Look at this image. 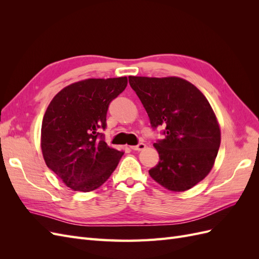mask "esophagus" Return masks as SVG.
I'll use <instances>...</instances> for the list:
<instances>
[{
  "label": "esophagus",
  "mask_w": 259,
  "mask_h": 259,
  "mask_svg": "<svg viewBox=\"0 0 259 259\" xmlns=\"http://www.w3.org/2000/svg\"><path fill=\"white\" fill-rule=\"evenodd\" d=\"M145 148H146V145L144 143H139L136 146H132L131 147L132 150H135V151H140V150H143V149H145Z\"/></svg>",
  "instance_id": "obj_1"
}]
</instances>
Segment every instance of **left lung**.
Here are the masks:
<instances>
[{
    "label": "left lung",
    "instance_id": "8db88e82",
    "mask_svg": "<svg viewBox=\"0 0 259 259\" xmlns=\"http://www.w3.org/2000/svg\"><path fill=\"white\" fill-rule=\"evenodd\" d=\"M151 127L163 126L154 143L160 162L149 170L156 183L171 191H186L200 183L214 165L221 130L205 96L180 77L128 76Z\"/></svg>",
    "mask_w": 259,
    "mask_h": 259
}]
</instances>
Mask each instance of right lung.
Masks as SVG:
<instances>
[{"instance_id": "1", "label": "right lung", "mask_w": 259, "mask_h": 259, "mask_svg": "<svg viewBox=\"0 0 259 259\" xmlns=\"http://www.w3.org/2000/svg\"><path fill=\"white\" fill-rule=\"evenodd\" d=\"M127 77L89 79L61 90L43 117L41 147L46 165L75 191L95 190L110 177L123 152L109 147L107 111Z\"/></svg>"}]
</instances>
